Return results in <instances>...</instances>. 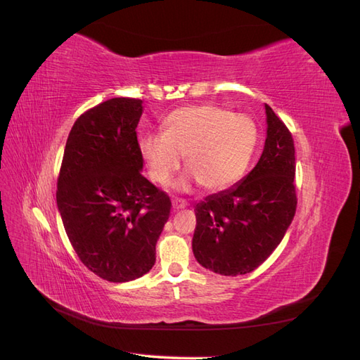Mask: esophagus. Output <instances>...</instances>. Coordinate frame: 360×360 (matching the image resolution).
I'll return each mask as SVG.
<instances>
[{"mask_svg": "<svg viewBox=\"0 0 360 360\" xmlns=\"http://www.w3.org/2000/svg\"><path fill=\"white\" fill-rule=\"evenodd\" d=\"M187 207V204L186 202H181V200H174L173 202V211H179V210H182V208H186Z\"/></svg>", "mask_w": 360, "mask_h": 360, "instance_id": "obj_1", "label": "esophagus"}]
</instances>
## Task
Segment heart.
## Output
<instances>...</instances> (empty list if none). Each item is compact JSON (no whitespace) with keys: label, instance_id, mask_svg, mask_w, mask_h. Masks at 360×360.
I'll use <instances>...</instances> for the list:
<instances>
[{"label":"heart","instance_id":"heart-1","mask_svg":"<svg viewBox=\"0 0 360 360\" xmlns=\"http://www.w3.org/2000/svg\"><path fill=\"white\" fill-rule=\"evenodd\" d=\"M259 143V129L248 115L214 105L176 109L165 118L164 134L138 141L150 179L164 186L179 169L187 170L208 191L224 190L242 178ZM176 190H188L187 179Z\"/></svg>","mask_w":360,"mask_h":360}]
</instances>
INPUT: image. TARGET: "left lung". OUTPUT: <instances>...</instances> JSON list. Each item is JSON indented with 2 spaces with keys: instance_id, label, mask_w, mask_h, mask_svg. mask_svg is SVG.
<instances>
[{
  "instance_id": "1",
  "label": "left lung",
  "mask_w": 360,
  "mask_h": 360,
  "mask_svg": "<svg viewBox=\"0 0 360 360\" xmlns=\"http://www.w3.org/2000/svg\"><path fill=\"white\" fill-rule=\"evenodd\" d=\"M264 109L268 127L259 162L236 186L195 207L193 254L220 275L259 268L283 240L297 210L293 138L272 108Z\"/></svg>"
}]
</instances>
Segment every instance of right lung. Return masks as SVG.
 <instances>
[{
  "label": "right lung",
  "instance_id": "obj_1",
  "mask_svg": "<svg viewBox=\"0 0 360 360\" xmlns=\"http://www.w3.org/2000/svg\"><path fill=\"white\" fill-rule=\"evenodd\" d=\"M143 100L115 97L82 114L68 135L58 210L70 242L100 278L126 283L155 264L172 202L147 181L136 126Z\"/></svg>",
  "mask_w": 360,
  "mask_h": 360
}]
</instances>
